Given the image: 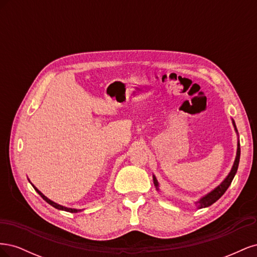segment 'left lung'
Here are the masks:
<instances>
[{
    "mask_svg": "<svg viewBox=\"0 0 257 257\" xmlns=\"http://www.w3.org/2000/svg\"><path fill=\"white\" fill-rule=\"evenodd\" d=\"M232 124H234L235 130H236V132H237V128H236V125H235V122H234V121H232ZM239 160H240V144H239V142H238L236 160H235L234 165H232V168H231V170H230V173L228 174V176H227L226 178H225V180H224L219 186H216V188H215L213 191H211L209 194H207L206 196H204L203 198H200L198 201H196L195 204H196V206H197L199 209L211 206L212 204H214L215 201L223 195V194H224L225 192H226V190L228 189V186L230 185V183H231V181H232V179H234V177H235V175H236V173H237L238 165H239ZM153 182H154V185L157 186V189L159 190V182H158V180H157V178H155L154 176H153Z\"/></svg>",
    "mask_w": 257,
    "mask_h": 257,
    "instance_id": "8db88e82",
    "label": "left lung"
}]
</instances>
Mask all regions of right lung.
Returning a JSON list of instances; mask_svg holds the SVG:
<instances>
[{"label": "right lung", "instance_id": "add662e5", "mask_svg": "<svg viewBox=\"0 0 257 257\" xmlns=\"http://www.w3.org/2000/svg\"><path fill=\"white\" fill-rule=\"evenodd\" d=\"M33 188H34V190L38 193V194H40V195L42 196V198L44 199V200H46V201H47V203L49 204V205H51L52 207H54V208H56V209H59V210H63V211H67V212H72V213H76V212H78V211H80V210H78V209H72V208H66V207H63V206H61V205H58V204H56V203H54V201H52V200H50L49 198H47V197H46L45 195H44V194L42 193V192H40V191H38L36 188H35V186L33 185Z\"/></svg>", "mask_w": 257, "mask_h": 257}]
</instances>
